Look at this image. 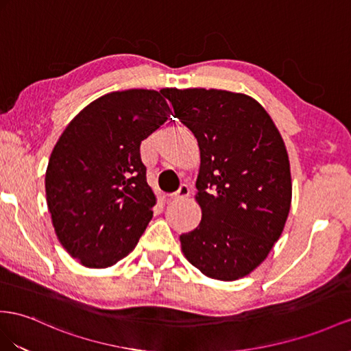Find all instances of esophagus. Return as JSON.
<instances>
[{"label": "esophagus", "mask_w": 351, "mask_h": 351, "mask_svg": "<svg viewBox=\"0 0 351 351\" xmlns=\"http://www.w3.org/2000/svg\"><path fill=\"white\" fill-rule=\"evenodd\" d=\"M188 195H190V188H188L186 185H181L176 193H173L172 195H170V199L175 200V202H179V200L186 199Z\"/></svg>", "instance_id": "esophagus-1"}]
</instances>
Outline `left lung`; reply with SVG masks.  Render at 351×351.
<instances>
[{"label":"left lung","instance_id":"obj_1","mask_svg":"<svg viewBox=\"0 0 351 351\" xmlns=\"http://www.w3.org/2000/svg\"><path fill=\"white\" fill-rule=\"evenodd\" d=\"M199 142L195 202L202 221L179 237L184 256L210 278L252 273L280 239L292 202L291 165L263 105L218 88H163Z\"/></svg>","mask_w":351,"mask_h":351}]
</instances>
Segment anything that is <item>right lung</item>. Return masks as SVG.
<instances>
[{
	"label": "right lung",
	"instance_id": "obj_1",
	"mask_svg": "<svg viewBox=\"0 0 351 351\" xmlns=\"http://www.w3.org/2000/svg\"><path fill=\"white\" fill-rule=\"evenodd\" d=\"M172 111L157 90L106 93L60 134L46 170L51 223L66 252L88 268L129 255L157 202L141 161V142Z\"/></svg>",
	"mask_w": 351,
	"mask_h": 351
}]
</instances>
